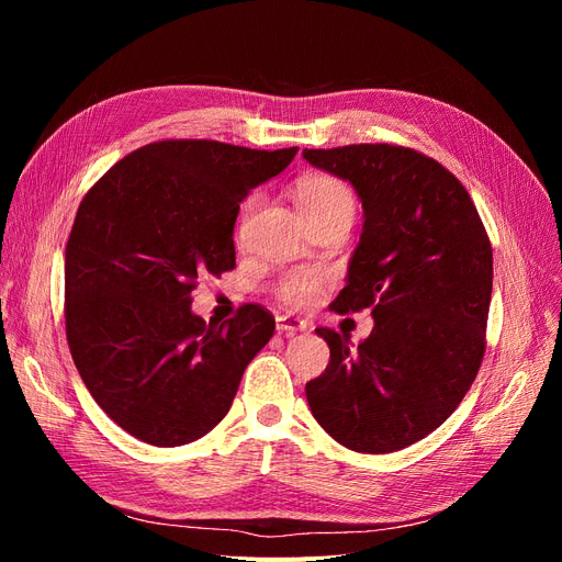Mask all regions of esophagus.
Segmentation results:
<instances>
[{
  "instance_id": "obj_1",
  "label": "esophagus",
  "mask_w": 562,
  "mask_h": 562,
  "mask_svg": "<svg viewBox=\"0 0 562 562\" xmlns=\"http://www.w3.org/2000/svg\"><path fill=\"white\" fill-rule=\"evenodd\" d=\"M277 330L285 333V335H295L297 330H307V321H302L291 314H283L277 318Z\"/></svg>"
}]
</instances>
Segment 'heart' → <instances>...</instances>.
<instances>
[{
	"mask_svg": "<svg viewBox=\"0 0 562 562\" xmlns=\"http://www.w3.org/2000/svg\"><path fill=\"white\" fill-rule=\"evenodd\" d=\"M260 196L252 194L244 201L241 206V225L248 220V215L258 209ZM295 203L300 213L314 220L328 213L337 211H349L353 213L356 209V199L351 194L349 187L333 176H310L302 178L295 184ZM333 274L323 267H297L285 271L283 277H279L274 285V295L291 310H304L312 307V304L318 300V295L326 291L330 285Z\"/></svg>",
	"mask_w": 562,
	"mask_h": 562,
	"instance_id": "b5f03b06",
	"label": "heart"
}]
</instances>
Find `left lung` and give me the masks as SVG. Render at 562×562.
<instances>
[{"mask_svg":"<svg viewBox=\"0 0 562 562\" xmlns=\"http://www.w3.org/2000/svg\"><path fill=\"white\" fill-rule=\"evenodd\" d=\"M349 180L363 201V234L335 312L372 310L375 328L349 339L316 328L330 347L307 382L314 419L339 446L384 454L417 443L462 403L485 353L492 246L464 184L401 145L304 149Z\"/></svg>","mask_w":562,"mask_h":562,"instance_id":"obj_1","label":"left lung"}]
</instances>
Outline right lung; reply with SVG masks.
I'll return each instance as SVG.
<instances>
[{
    "instance_id": "right-lung-1",
    "label": "right lung",
    "mask_w": 562,
    "mask_h": 562,
    "mask_svg": "<svg viewBox=\"0 0 562 562\" xmlns=\"http://www.w3.org/2000/svg\"><path fill=\"white\" fill-rule=\"evenodd\" d=\"M297 147L159 140L131 151L81 199L65 246V335L110 419L143 443L187 446L229 413L274 316L192 314L199 279L234 269V223L252 187Z\"/></svg>"
}]
</instances>
